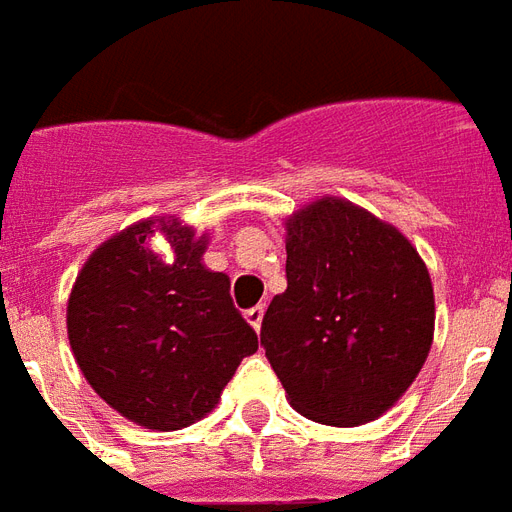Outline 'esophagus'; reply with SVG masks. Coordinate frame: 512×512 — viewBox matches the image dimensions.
<instances>
[{
    "mask_svg": "<svg viewBox=\"0 0 512 512\" xmlns=\"http://www.w3.org/2000/svg\"><path fill=\"white\" fill-rule=\"evenodd\" d=\"M245 319H248V324H251L253 330L259 333L261 322H264V308H261V305H256V308H251V311L245 313Z\"/></svg>",
    "mask_w": 512,
    "mask_h": 512,
    "instance_id": "1",
    "label": "esophagus"
}]
</instances>
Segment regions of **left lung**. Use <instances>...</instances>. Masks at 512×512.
I'll list each match as a JSON object with an SVG mask.
<instances>
[{
    "label": "left lung",
    "mask_w": 512,
    "mask_h": 512,
    "mask_svg": "<svg viewBox=\"0 0 512 512\" xmlns=\"http://www.w3.org/2000/svg\"><path fill=\"white\" fill-rule=\"evenodd\" d=\"M434 286L393 223L338 196L286 218V292L261 322V346L289 404L354 428L393 409L434 343Z\"/></svg>",
    "instance_id": "obj_1"
}]
</instances>
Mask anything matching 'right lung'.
I'll return each mask as SVG.
<instances>
[{"label": "right lung", "instance_id": "1", "mask_svg": "<svg viewBox=\"0 0 512 512\" xmlns=\"http://www.w3.org/2000/svg\"><path fill=\"white\" fill-rule=\"evenodd\" d=\"M163 233L171 262L148 240ZM174 215L130 223L100 242L67 297V338L89 387L130 423L179 431L210 414L242 357L259 349L231 302L226 272Z\"/></svg>", "mask_w": 512, "mask_h": 512}]
</instances>
